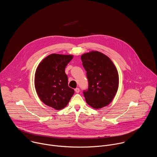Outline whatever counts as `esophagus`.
<instances>
[{
  "instance_id": "esophagus-1",
  "label": "esophagus",
  "mask_w": 157,
  "mask_h": 157,
  "mask_svg": "<svg viewBox=\"0 0 157 157\" xmlns=\"http://www.w3.org/2000/svg\"><path fill=\"white\" fill-rule=\"evenodd\" d=\"M75 92L76 93H79V88H76L75 89Z\"/></svg>"
}]
</instances>
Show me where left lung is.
I'll list each match as a JSON object with an SVG mask.
<instances>
[{"label":"left lung","instance_id":"1","mask_svg":"<svg viewBox=\"0 0 157 157\" xmlns=\"http://www.w3.org/2000/svg\"><path fill=\"white\" fill-rule=\"evenodd\" d=\"M81 58L89 82L87 91L83 92L86 102L96 109L107 106L113 101L119 87L114 64L98 51L84 53Z\"/></svg>","mask_w":157,"mask_h":157}]
</instances>
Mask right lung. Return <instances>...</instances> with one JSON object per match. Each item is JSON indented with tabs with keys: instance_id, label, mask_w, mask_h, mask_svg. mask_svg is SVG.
Wrapping results in <instances>:
<instances>
[{
	"instance_id": "1",
	"label": "right lung",
	"mask_w": 157,
	"mask_h": 157,
	"mask_svg": "<svg viewBox=\"0 0 157 157\" xmlns=\"http://www.w3.org/2000/svg\"><path fill=\"white\" fill-rule=\"evenodd\" d=\"M73 56L51 54L38 64L35 74V87L40 100L48 106L60 110L68 105L74 89L68 86L65 68Z\"/></svg>"
}]
</instances>
